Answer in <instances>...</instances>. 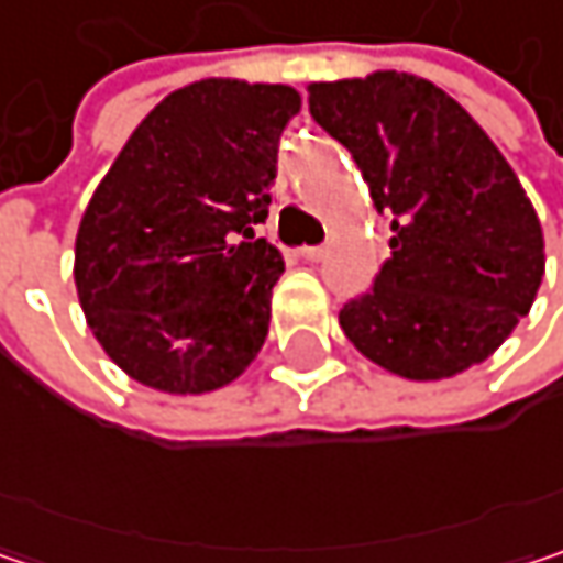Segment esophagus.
<instances>
[{
  "mask_svg": "<svg viewBox=\"0 0 563 563\" xmlns=\"http://www.w3.org/2000/svg\"><path fill=\"white\" fill-rule=\"evenodd\" d=\"M325 254H329V247H325V244H322V247H302V251H299V257H302V261H309V264L322 261Z\"/></svg>",
  "mask_w": 563,
  "mask_h": 563,
  "instance_id": "esophagus-1",
  "label": "esophagus"
}]
</instances>
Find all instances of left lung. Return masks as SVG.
I'll return each mask as SVG.
<instances>
[{
	"instance_id": "1",
	"label": "left lung",
	"mask_w": 563,
	"mask_h": 563,
	"mask_svg": "<svg viewBox=\"0 0 563 563\" xmlns=\"http://www.w3.org/2000/svg\"><path fill=\"white\" fill-rule=\"evenodd\" d=\"M309 113L391 214V257L339 312L349 342L410 382L486 362L544 277L541 221L506 156L446 90L404 70L309 84Z\"/></svg>"
}]
</instances>
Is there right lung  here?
Instances as JSON below:
<instances>
[{"label":"right lung","mask_w":563,"mask_h":563,"mask_svg":"<svg viewBox=\"0 0 563 563\" xmlns=\"http://www.w3.org/2000/svg\"><path fill=\"white\" fill-rule=\"evenodd\" d=\"M299 103L286 84L195 80L146 113L100 178L74 283L90 332L133 382L218 391L257 358L283 257L254 224Z\"/></svg>","instance_id":"1"}]
</instances>
